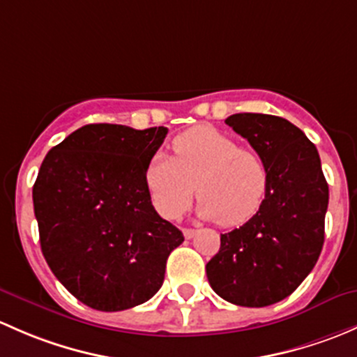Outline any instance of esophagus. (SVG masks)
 Returning a JSON list of instances; mask_svg holds the SVG:
<instances>
[{"label": "esophagus", "instance_id": "obj_1", "mask_svg": "<svg viewBox=\"0 0 357 357\" xmlns=\"http://www.w3.org/2000/svg\"><path fill=\"white\" fill-rule=\"evenodd\" d=\"M196 234H197V230H194V229H183V237L185 238H192Z\"/></svg>", "mask_w": 357, "mask_h": 357}]
</instances>
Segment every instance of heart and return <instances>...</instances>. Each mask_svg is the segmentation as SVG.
I'll return each instance as SVG.
<instances>
[{"label": "heart", "mask_w": 357, "mask_h": 357, "mask_svg": "<svg viewBox=\"0 0 357 357\" xmlns=\"http://www.w3.org/2000/svg\"><path fill=\"white\" fill-rule=\"evenodd\" d=\"M172 158L156 154L149 161L144 183L161 216L177 220L201 196L197 215L220 220L225 227L249 222L263 204L268 170L256 151L209 125L183 132L172 142Z\"/></svg>", "instance_id": "b5f03b06"}]
</instances>
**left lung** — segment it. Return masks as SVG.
I'll use <instances>...</instances> for the list:
<instances>
[{"label": "left lung", "instance_id": "1", "mask_svg": "<svg viewBox=\"0 0 357 357\" xmlns=\"http://www.w3.org/2000/svg\"><path fill=\"white\" fill-rule=\"evenodd\" d=\"M225 123L264 161L268 189L249 222L222 234L206 275L229 303L264 307L289 297L314 268L325 241L328 183L316 146L289 120L235 113Z\"/></svg>", "mask_w": 357, "mask_h": 357}]
</instances>
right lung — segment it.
Returning <instances> with one entry per match:
<instances>
[{
    "instance_id": "add662e5",
    "label": "right lung",
    "mask_w": 357,
    "mask_h": 357,
    "mask_svg": "<svg viewBox=\"0 0 357 357\" xmlns=\"http://www.w3.org/2000/svg\"><path fill=\"white\" fill-rule=\"evenodd\" d=\"M167 127L91 123L44 158L32 189L47 266L73 297L98 311L149 301L183 242L156 213L144 183Z\"/></svg>"
}]
</instances>
